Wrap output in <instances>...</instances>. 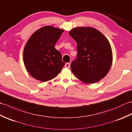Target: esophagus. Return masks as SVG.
<instances>
[{
  "label": "esophagus",
  "mask_w": 132,
  "mask_h": 132,
  "mask_svg": "<svg viewBox=\"0 0 132 132\" xmlns=\"http://www.w3.org/2000/svg\"><path fill=\"white\" fill-rule=\"evenodd\" d=\"M64 66H65V68H70V63H66L65 64V65H64Z\"/></svg>",
  "instance_id": "34e87169"
}]
</instances>
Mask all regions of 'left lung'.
<instances>
[{"instance_id": "left-lung-1", "label": "left lung", "mask_w": 132, "mask_h": 132, "mask_svg": "<svg viewBox=\"0 0 132 132\" xmlns=\"http://www.w3.org/2000/svg\"><path fill=\"white\" fill-rule=\"evenodd\" d=\"M69 35L77 43V57L71 62V71L78 79L92 84L108 74L112 63V52L108 40L92 27H77Z\"/></svg>"}]
</instances>
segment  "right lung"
<instances>
[{
	"label": "right lung",
	"mask_w": 132,
	"mask_h": 132,
	"mask_svg": "<svg viewBox=\"0 0 132 132\" xmlns=\"http://www.w3.org/2000/svg\"><path fill=\"white\" fill-rule=\"evenodd\" d=\"M63 32V29L45 26L36 30L27 41L24 50V63L35 79L46 82L61 71L65 63L55 45Z\"/></svg>",
	"instance_id": "1"
}]
</instances>
